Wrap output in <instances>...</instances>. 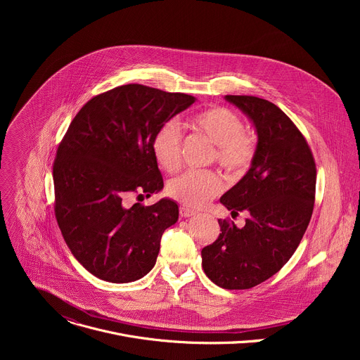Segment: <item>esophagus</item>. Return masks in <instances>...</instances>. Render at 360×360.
Returning <instances> with one entry per match:
<instances>
[{"instance_id": "34e87169", "label": "esophagus", "mask_w": 360, "mask_h": 360, "mask_svg": "<svg viewBox=\"0 0 360 360\" xmlns=\"http://www.w3.org/2000/svg\"><path fill=\"white\" fill-rule=\"evenodd\" d=\"M179 214H181L182 218H189V217L195 215L196 211H193V210H191V208H188V207H181V208H179Z\"/></svg>"}]
</instances>
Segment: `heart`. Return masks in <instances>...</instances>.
Here are the masks:
<instances>
[{"label": "heart", "mask_w": 360, "mask_h": 360, "mask_svg": "<svg viewBox=\"0 0 360 360\" xmlns=\"http://www.w3.org/2000/svg\"><path fill=\"white\" fill-rule=\"evenodd\" d=\"M195 128L215 143L210 161L217 162L229 176L240 178L252 167L256 142L245 132L243 120L232 110L212 107L193 118ZM152 153L167 171L175 172L182 164V131L175 120L165 121L152 136ZM219 176L212 171H186L167 185L171 198L191 208L203 207L221 192Z\"/></svg>", "instance_id": "obj_1"}]
</instances>
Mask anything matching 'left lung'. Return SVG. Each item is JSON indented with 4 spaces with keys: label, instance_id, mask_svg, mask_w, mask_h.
I'll list each match as a JSON object with an SVG mask.
<instances>
[{
    "label": "left lung",
    "instance_id": "1",
    "mask_svg": "<svg viewBox=\"0 0 360 360\" xmlns=\"http://www.w3.org/2000/svg\"><path fill=\"white\" fill-rule=\"evenodd\" d=\"M225 98L252 120L258 146L250 169L221 198L232 218L248 214L245 225L218 219L221 233L202 249V268L224 289H250L279 272L299 246L314 212L316 164L279 107L252 95Z\"/></svg>",
    "mask_w": 360,
    "mask_h": 360
}]
</instances>
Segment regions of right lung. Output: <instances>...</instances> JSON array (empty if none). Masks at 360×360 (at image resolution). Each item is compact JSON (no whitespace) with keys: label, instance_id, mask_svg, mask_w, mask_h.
I'll return each mask as SVG.
<instances>
[{"label":"right lung","instance_id":"add662e5","mask_svg":"<svg viewBox=\"0 0 360 360\" xmlns=\"http://www.w3.org/2000/svg\"><path fill=\"white\" fill-rule=\"evenodd\" d=\"M193 102L188 94L128 84L91 98L70 124L53 165L54 211L70 250L94 276L128 283L155 265L178 205L127 207L125 199L164 188L152 136Z\"/></svg>","mask_w":360,"mask_h":360}]
</instances>
